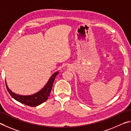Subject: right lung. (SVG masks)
<instances>
[{"label":"right lung","mask_w":131,"mask_h":131,"mask_svg":"<svg viewBox=\"0 0 131 131\" xmlns=\"http://www.w3.org/2000/svg\"><path fill=\"white\" fill-rule=\"evenodd\" d=\"M58 74L59 72L54 73V74L52 75L51 77L50 78L48 83L46 84L44 88H43L42 90L39 91L38 93L34 94L33 95H20L14 93L9 89L7 85L6 82V88L10 95L16 101L22 103L23 104H25L31 107L37 106L39 105L42 104L43 102H44L48 100V97H49L50 95V91H51L55 78H56V75Z\"/></svg>","instance_id":"right-lung-1"}]
</instances>
